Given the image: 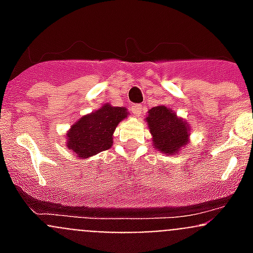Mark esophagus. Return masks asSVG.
<instances>
[{
    "label": "esophagus",
    "mask_w": 253,
    "mask_h": 253,
    "mask_svg": "<svg viewBox=\"0 0 253 253\" xmlns=\"http://www.w3.org/2000/svg\"><path fill=\"white\" fill-rule=\"evenodd\" d=\"M142 111H143V106L140 104H135L131 106V113H133L135 116H140Z\"/></svg>",
    "instance_id": "esophagus-1"
}]
</instances>
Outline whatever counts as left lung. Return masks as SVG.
<instances>
[{"instance_id":"8db88e82","label":"left lung","mask_w":253,"mask_h":253,"mask_svg":"<svg viewBox=\"0 0 253 253\" xmlns=\"http://www.w3.org/2000/svg\"><path fill=\"white\" fill-rule=\"evenodd\" d=\"M146 123L152 134L154 148L167 156H173L190 140V125L166 105L148 110Z\"/></svg>"}]
</instances>
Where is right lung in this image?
<instances>
[{"label": "right lung", "instance_id": "right-lung-1", "mask_svg": "<svg viewBox=\"0 0 253 253\" xmlns=\"http://www.w3.org/2000/svg\"><path fill=\"white\" fill-rule=\"evenodd\" d=\"M128 114L126 107L104 104L93 113L81 116L66 134V148L84 160L111 148L114 131Z\"/></svg>", "mask_w": 253, "mask_h": 253}]
</instances>
